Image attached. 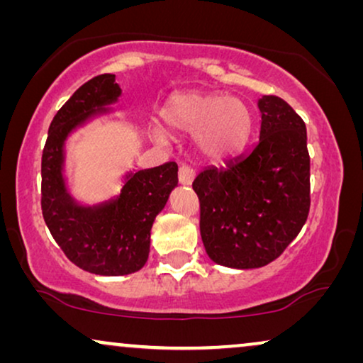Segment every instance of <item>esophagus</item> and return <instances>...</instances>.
Returning a JSON list of instances; mask_svg holds the SVG:
<instances>
[{
  "mask_svg": "<svg viewBox=\"0 0 363 363\" xmlns=\"http://www.w3.org/2000/svg\"><path fill=\"white\" fill-rule=\"evenodd\" d=\"M193 178H195V170L190 165H182L178 170V180L182 185H191Z\"/></svg>",
  "mask_w": 363,
  "mask_h": 363,
  "instance_id": "obj_1",
  "label": "esophagus"
}]
</instances>
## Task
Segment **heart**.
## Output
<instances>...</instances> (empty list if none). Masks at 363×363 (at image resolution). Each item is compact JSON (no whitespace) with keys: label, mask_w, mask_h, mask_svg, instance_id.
<instances>
[{"label":"heart","mask_w":363,"mask_h":363,"mask_svg":"<svg viewBox=\"0 0 363 363\" xmlns=\"http://www.w3.org/2000/svg\"><path fill=\"white\" fill-rule=\"evenodd\" d=\"M162 117L172 132L195 133L196 150L210 160L235 153L250 137L252 125L246 102L226 94H175L163 107ZM155 133L165 138L162 128Z\"/></svg>","instance_id":"1"}]
</instances>
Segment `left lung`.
Listing matches in <instances>:
<instances>
[{"label":"left lung","instance_id":"8db88e82","mask_svg":"<svg viewBox=\"0 0 363 363\" xmlns=\"http://www.w3.org/2000/svg\"><path fill=\"white\" fill-rule=\"evenodd\" d=\"M259 140L245 155L198 173L200 233L221 266L251 269L277 259L311 208L306 123L284 99L262 96Z\"/></svg>","mask_w":363,"mask_h":363}]
</instances>
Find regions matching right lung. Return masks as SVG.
<instances>
[{"mask_svg":"<svg viewBox=\"0 0 363 363\" xmlns=\"http://www.w3.org/2000/svg\"><path fill=\"white\" fill-rule=\"evenodd\" d=\"M118 96L113 74L82 84L54 116L41 160V210L49 231L69 261L101 276L130 274L145 264L153 220L178 183V165L167 162L133 173L121 196L104 206H77L67 195L61 172L67 133Z\"/></svg>","mask_w":363,"mask_h":363,"instance_id":"obj_1","label":"right lung"}]
</instances>
